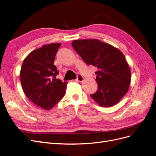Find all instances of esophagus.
<instances>
[{"instance_id":"obj_1","label":"esophagus","mask_w":156,"mask_h":156,"mask_svg":"<svg viewBox=\"0 0 156 156\" xmlns=\"http://www.w3.org/2000/svg\"><path fill=\"white\" fill-rule=\"evenodd\" d=\"M76 80L77 82H83V80H84V78H83V76H82V75L78 74L77 75V77H76Z\"/></svg>"}]
</instances>
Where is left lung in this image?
Segmentation results:
<instances>
[{
  "instance_id": "8db88e82",
  "label": "left lung",
  "mask_w": 156,
  "mask_h": 156,
  "mask_svg": "<svg viewBox=\"0 0 156 156\" xmlns=\"http://www.w3.org/2000/svg\"><path fill=\"white\" fill-rule=\"evenodd\" d=\"M72 46L87 65L97 67L98 91L91 97L105 108L117 104L126 94L131 71L119 49L98 39L74 40Z\"/></svg>"
}]
</instances>
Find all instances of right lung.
Instances as JSON below:
<instances>
[{
    "instance_id": "1",
    "label": "right lung",
    "mask_w": 156,
    "mask_h": 156,
    "mask_svg": "<svg viewBox=\"0 0 156 156\" xmlns=\"http://www.w3.org/2000/svg\"><path fill=\"white\" fill-rule=\"evenodd\" d=\"M61 43L43 45L24 59L20 72L26 96L37 106L49 110L65 96L67 82L56 78L59 71L54 65Z\"/></svg>"
}]
</instances>
